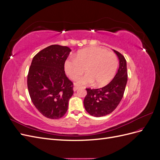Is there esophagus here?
Instances as JSON below:
<instances>
[{"instance_id":"34e87169","label":"esophagus","mask_w":160,"mask_h":160,"mask_svg":"<svg viewBox=\"0 0 160 160\" xmlns=\"http://www.w3.org/2000/svg\"><path fill=\"white\" fill-rule=\"evenodd\" d=\"M79 87L78 86H74V88H73V90H74V91H76L77 89H79Z\"/></svg>"}]
</instances>
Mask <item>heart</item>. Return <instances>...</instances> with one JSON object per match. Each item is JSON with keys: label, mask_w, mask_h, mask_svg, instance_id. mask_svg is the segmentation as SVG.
I'll list each match as a JSON object with an SVG mask.
<instances>
[{"label": "heart", "mask_w": 160, "mask_h": 160, "mask_svg": "<svg viewBox=\"0 0 160 160\" xmlns=\"http://www.w3.org/2000/svg\"><path fill=\"white\" fill-rule=\"evenodd\" d=\"M118 58L114 52L101 47L81 49L74 58L65 62V70L72 80L78 79L85 71L88 72L78 81V85L96 86L107 85L113 78L118 68Z\"/></svg>", "instance_id": "b5f03b06"}]
</instances>
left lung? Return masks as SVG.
Segmentation results:
<instances>
[{
    "mask_svg": "<svg viewBox=\"0 0 160 160\" xmlns=\"http://www.w3.org/2000/svg\"><path fill=\"white\" fill-rule=\"evenodd\" d=\"M119 60V67L113 80L102 88H87L83 101L85 110L92 116L107 115L116 109L122 99L128 81L127 63L123 55L113 50Z\"/></svg>",
    "mask_w": 160,
    "mask_h": 160,
    "instance_id": "8db88e82",
    "label": "left lung"
}]
</instances>
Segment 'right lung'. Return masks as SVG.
<instances>
[{
  "label": "right lung",
  "instance_id": "1",
  "mask_svg": "<svg viewBox=\"0 0 160 160\" xmlns=\"http://www.w3.org/2000/svg\"><path fill=\"white\" fill-rule=\"evenodd\" d=\"M71 50L52 45L33 57L27 75V87L32 103L45 117L57 119L68 109L73 84L65 75V62Z\"/></svg>",
  "mask_w": 160,
  "mask_h": 160
}]
</instances>
